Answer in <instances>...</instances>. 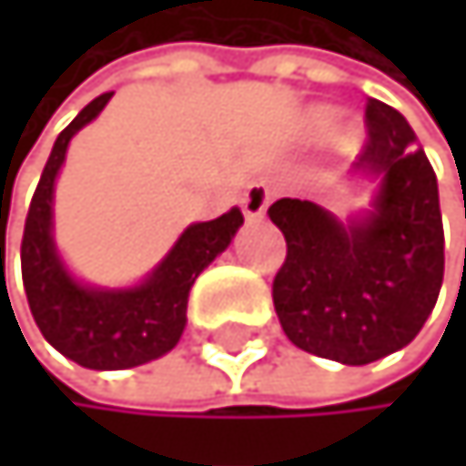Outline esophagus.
<instances>
[{"label":"esophagus","mask_w":466,"mask_h":466,"mask_svg":"<svg viewBox=\"0 0 466 466\" xmlns=\"http://www.w3.org/2000/svg\"><path fill=\"white\" fill-rule=\"evenodd\" d=\"M243 215L248 218V220H259L262 215H265V209H268V204H271V187L268 184H262V181H254V184H248V189H246V195H243Z\"/></svg>","instance_id":"1"}]
</instances>
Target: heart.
I'll list each match as a JSON object with an SVG mask.
<instances>
[{
  "instance_id": "heart-1",
  "label": "heart",
  "mask_w": 466,
  "mask_h": 466,
  "mask_svg": "<svg viewBox=\"0 0 466 466\" xmlns=\"http://www.w3.org/2000/svg\"><path fill=\"white\" fill-rule=\"evenodd\" d=\"M329 119H332V114L327 108H316V111H310L308 116H304V131H308V134H321V131H327ZM344 145L352 147V137H344Z\"/></svg>"
}]
</instances>
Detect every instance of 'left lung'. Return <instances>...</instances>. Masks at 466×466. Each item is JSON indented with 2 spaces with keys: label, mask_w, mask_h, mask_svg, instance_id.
<instances>
[{
  "label": "left lung",
  "mask_w": 466,
  "mask_h": 466,
  "mask_svg": "<svg viewBox=\"0 0 466 466\" xmlns=\"http://www.w3.org/2000/svg\"><path fill=\"white\" fill-rule=\"evenodd\" d=\"M358 167L380 173L374 215L344 228L313 201L268 207L288 254L274 277V308L290 341L347 366L410 344L428 321L444 277L436 173L405 116L366 100Z\"/></svg>",
  "instance_id": "8db88e82"
}]
</instances>
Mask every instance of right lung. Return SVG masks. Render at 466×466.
<instances>
[{
  "mask_svg": "<svg viewBox=\"0 0 466 466\" xmlns=\"http://www.w3.org/2000/svg\"><path fill=\"white\" fill-rule=\"evenodd\" d=\"M114 92L88 103L58 134L33 192L22 238V279L41 335L86 369H131L170 352L187 324L189 288L231 243L243 212L231 209L209 223L189 226L153 277L131 290H92L77 285L52 246V187L69 139L92 122Z\"/></svg>",
  "mask_w": 466,
  "mask_h": 466,
  "instance_id": "1",
  "label": "right lung"
}]
</instances>
